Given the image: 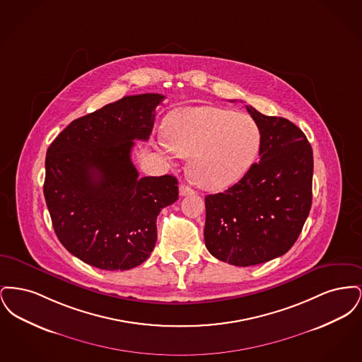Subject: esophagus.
I'll return each mask as SVG.
<instances>
[{
	"label": "esophagus",
	"mask_w": 362,
	"mask_h": 362,
	"mask_svg": "<svg viewBox=\"0 0 362 362\" xmlns=\"http://www.w3.org/2000/svg\"><path fill=\"white\" fill-rule=\"evenodd\" d=\"M179 194H180V197H186V195H191V194H194V189L189 187L187 185H180V187H179Z\"/></svg>",
	"instance_id": "esophagus-1"
}]
</instances>
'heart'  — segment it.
Instances as JSON below:
<instances>
[{"label":"heart","instance_id":"obj_1","mask_svg":"<svg viewBox=\"0 0 362 362\" xmlns=\"http://www.w3.org/2000/svg\"><path fill=\"white\" fill-rule=\"evenodd\" d=\"M262 134L250 115L199 105L173 111L158 146L170 155L189 157V173L202 189L220 191L235 185L255 163Z\"/></svg>","mask_w":362,"mask_h":362}]
</instances>
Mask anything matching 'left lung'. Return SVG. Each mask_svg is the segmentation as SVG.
Segmentation results:
<instances>
[{
	"instance_id": "obj_1",
	"label": "left lung",
	"mask_w": 362,
	"mask_h": 362,
	"mask_svg": "<svg viewBox=\"0 0 362 362\" xmlns=\"http://www.w3.org/2000/svg\"><path fill=\"white\" fill-rule=\"evenodd\" d=\"M247 111L260 129V160L232 187L206 195L204 230L209 252L240 267L292 248L310 214L313 175L312 148L294 123Z\"/></svg>"
}]
</instances>
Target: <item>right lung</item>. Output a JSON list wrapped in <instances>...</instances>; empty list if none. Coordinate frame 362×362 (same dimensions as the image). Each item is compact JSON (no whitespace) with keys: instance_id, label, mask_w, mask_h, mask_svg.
<instances>
[{"instance_id":"obj_1","label":"right lung","mask_w":362,"mask_h":362,"mask_svg":"<svg viewBox=\"0 0 362 362\" xmlns=\"http://www.w3.org/2000/svg\"><path fill=\"white\" fill-rule=\"evenodd\" d=\"M158 93L124 96L71 122L47 149L43 192L57 238L102 270H129L149 258L161 209L179 197L173 175L138 177L134 139L148 141Z\"/></svg>"}]
</instances>
